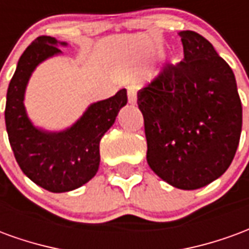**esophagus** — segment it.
<instances>
[{
    "mask_svg": "<svg viewBox=\"0 0 249 249\" xmlns=\"http://www.w3.org/2000/svg\"><path fill=\"white\" fill-rule=\"evenodd\" d=\"M128 90V100H129L130 104H135L136 100H137V90H136L135 87H128L126 88Z\"/></svg>",
    "mask_w": 249,
    "mask_h": 249,
    "instance_id": "esophagus-1",
    "label": "esophagus"
}]
</instances>
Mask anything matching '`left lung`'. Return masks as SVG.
I'll return each mask as SVG.
<instances>
[{
    "mask_svg": "<svg viewBox=\"0 0 249 249\" xmlns=\"http://www.w3.org/2000/svg\"><path fill=\"white\" fill-rule=\"evenodd\" d=\"M184 58L167 64L137 93L146 161L178 189H198L228 169L240 141L243 109L230 65L192 30L178 33Z\"/></svg>",
    "mask_w": 249,
    "mask_h": 249,
    "instance_id": "8db88e82",
    "label": "left lung"
}]
</instances>
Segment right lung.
Segmentation results:
<instances>
[{
    "mask_svg": "<svg viewBox=\"0 0 249 249\" xmlns=\"http://www.w3.org/2000/svg\"><path fill=\"white\" fill-rule=\"evenodd\" d=\"M57 44L56 38L41 36L19 57L6 93L5 124L21 171L46 191L60 193L80 188L94 178L100 165L101 137L128 98L126 90L121 89L113 97L92 104L76 124L62 132L36 128L25 112V89L36 66L61 53Z\"/></svg>",
    "mask_w": 249,
    "mask_h": 249,
    "instance_id": "1",
    "label": "right lung"
}]
</instances>
